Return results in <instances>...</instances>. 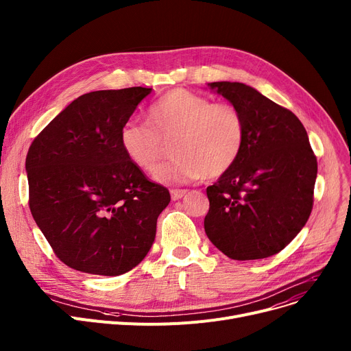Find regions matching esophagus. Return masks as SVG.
<instances>
[{"label":"esophagus","instance_id":"34e87169","mask_svg":"<svg viewBox=\"0 0 351 351\" xmlns=\"http://www.w3.org/2000/svg\"><path fill=\"white\" fill-rule=\"evenodd\" d=\"M186 193H188V191H185V189H172L171 191V197H172V200H179Z\"/></svg>","mask_w":351,"mask_h":351}]
</instances>
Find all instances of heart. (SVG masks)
Masks as SVG:
<instances>
[{
    "mask_svg": "<svg viewBox=\"0 0 351 351\" xmlns=\"http://www.w3.org/2000/svg\"><path fill=\"white\" fill-rule=\"evenodd\" d=\"M245 121L229 104L176 88L147 110V125L126 122L119 145L126 159L142 172L152 173L171 143L173 156L155 172L165 185L197 179H216L233 168L245 146Z\"/></svg>",
    "mask_w": 351,
    "mask_h": 351,
    "instance_id": "obj_1",
    "label": "heart"
}]
</instances>
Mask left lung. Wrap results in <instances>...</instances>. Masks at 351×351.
<instances>
[{
    "label": "left lung",
    "instance_id": "1",
    "mask_svg": "<svg viewBox=\"0 0 351 351\" xmlns=\"http://www.w3.org/2000/svg\"><path fill=\"white\" fill-rule=\"evenodd\" d=\"M245 121V146L233 168L206 189L205 232L230 259H265L283 250L313 208L317 159L303 123L242 82H210Z\"/></svg>",
    "mask_w": 351,
    "mask_h": 351
}]
</instances>
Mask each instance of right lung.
<instances>
[{
  "mask_svg": "<svg viewBox=\"0 0 351 351\" xmlns=\"http://www.w3.org/2000/svg\"><path fill=\"white\" fill-rule=\"evenodd\" d=\"M152 88L95 90L72 101L34 139L29 209L66 266L119 276L152 247L169 191L129 162L119 131Z\"/></svg>",
  "mask_w": 351,
  "mask_h": 351,
  "instance_id": "add662e5",
  "label": "right lung"
}]
</instances>
